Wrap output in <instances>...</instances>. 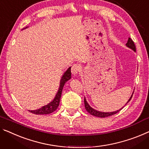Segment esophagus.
Here are the masks:
<instances>
[{"mask_svg": "<svg viewBox=\"0 0 149 149\" xmlns=\"http://www.w3.org/2000/svg\"><path fill=\"white\" fill-rule=\"evenodd\" d=\"M79 68H80V67H79V65H77V64H74V65H73L72 68V74L74 75H75L78 74V72L79 71Z\"/></svg>", "mask_w": 149, "mask_h": 149, "instance_id": "obj_1", "label": "esophagus"}]
</instances>
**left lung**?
<instances>
[{
  "label": "left lung",
  "mask_w": 149,
  "mask_h": 149,
  "mask_svg": "<svg viewBox=\"0 0 149 149\" xmlns=\"http://www.w3.org/2000/svg\"><path fill=\"white\" fill-rule=\"evenodd\" d=\"M126 47H128V48L131 49L134 51V52H136V47H135L134 42H133L132 40L130 39V37H129V38H128V41H127V43H126ZM133 93H134V92H133ZM133 93H132V94L131 95V96H130V97L129 98V100H128L127 102H126V104H127L128 102H129L130 100H131L132 97V95H133ZM126 104H125V105H126ZM84 105H85V108H86V111H87V112H88V113H90V114H92V115H93V116H94L100 117V118H105V117H108V116H112V115H114L115 114H116L117 112H118L119 111H120L123 108V107L122 108H120V110H118L116 111H114V112H100V111H97V110H95L93 108L91 107V106L89 105V104L88 103V102L86 101V97H84Z\"/></svg>",
  "instance_id": "1"
}]
</instances>
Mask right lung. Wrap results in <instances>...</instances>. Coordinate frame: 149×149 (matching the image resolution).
Here are the masks:
<instances>
[{
    "instance_id": "1",
    "label": "right lung",
    "mask_w": 149,
    "mask_h": 149,
    "mask_svg": "<svg viewBox=\"0 0 149 149\" xmlns=\"http://www.w3.org/2000/svg\"><path fill=\"white\" fill-rule=\"evenodd\" d=\"M28 26L24 28L23 29H26ZM72 77V74H71V67L69 68L67 70L64 72L63 75H62L61 80H60V84H59V87L58 89V91H57L56 95L54 97V99L49 102V104H47L45 106H42L41 108H39L37 110H29L30 112L33 113V114H51L57 110V108H58L59 102H60L61 96V93L62 90H63V86L65 85V84L67 82L69 79H71Z\"/></svg>"
}]
</instances>
